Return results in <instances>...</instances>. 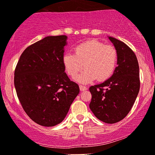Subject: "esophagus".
Here are the masks:
<instances>
[{"label":"esophagus","mask_w":155,"mask_h":155,"mask_svg":"<svg viewBox=\"0 0 155 155\" xmlns=\"http://www.w3.org/2000/svg\"><path fill=\"white\" fill-rule=\"evenodd\" d=\"M79 88H80V91H84L87 90V87H86V86H81V85L79 86Z\"/></svg>","instance_id":"obj_1"}]
</instances>
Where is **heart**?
<instances>
[{"label": "heart", "instance_id": "1", "mask_svg": "<svg viewBox=\"0 0 155 155\" xmlns=\"http://www.w3.org/2000/svg\"><path fill=\"white\" fill-rule=\"evenodd\" d=\"M74 51V54H64L62 62L66 72L73 79L81 71L84 64L85 70L77 78L80 83L88 84L96 79L98 81H104L115 71L117 52L112 45L88 40L76 45Z\"/></svg>", "mask_w": 155, "mask_h": 155}]
</instances>
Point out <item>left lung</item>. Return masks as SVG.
Masks as SVG:
<instances>
[{"mask_svg": "<svg viewBox=\"0 0 155 155\" xmlns=\"http://www.w3.org/2000/svg\"><path fill=\"white\" fill-rule=\"evenodd\" d=\"M117 52V67L110 78L89 88L90 109L106 123L119 122L128 114L140 91V71L134 51L122 41L108 37Z\"/></svg>", "mask_w": 155, "mask_h": 155, "instance_id": "8db88e82", "label": "left lung"}]
</instances>
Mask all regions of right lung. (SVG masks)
Returning a JSON list of instances; mask_svg holds the SVG:
<instances>
[{
	"label": "right lung",
	"instance_id": "1",
	"mask_svg": "<svg viewBox=\"0 0 155 155\" xmlns=\"http://www.w3.org/2000/svg\"><path fill=\"white\" fill-rule=\"evenodd\" d=\"M66 35L47 36L27 47L14 74L17 96L25 112L34 122L52 127L65 118L79 93L63 65Z\"/></svg>",
	"mask_w": 155,
	"mask_h": 155
}]
</instances>
